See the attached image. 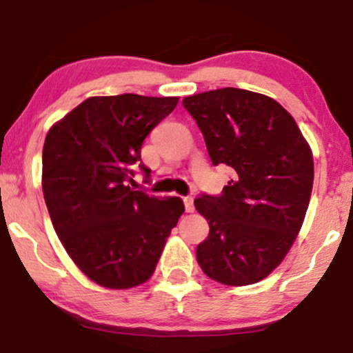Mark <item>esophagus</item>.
<instances>
[{"mask_svg": "<svg viewBox=\"0 0 353 353\" xmlns=\"http://www.w3.org/2000/svg\"><path fill=\"white\" fill-rule=\"evenodd\" d=\"M185 212H194V199L192 197H184Z\"/></svg>", "mask_w": 353, "mask_h": 353, "instance_id": "1", "label": "esophagus"}]
</instances>
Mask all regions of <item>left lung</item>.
Wrapping results in <instances>:
<instances>
[{
  "label": "left lung",
  "instance_id": "1",
  "mask_svg": "<svg viewBox=\"0 0 353 353\" xmlns=\"http://www.w3.org/2000/svg\"><path fill=\"white\" fill-rule=\"evenodd\" d=\"M182 104L204 134L212 164L234 171L221 196L194 201L209 222L197 262L225 285L262 281L283 261L305 219L314 184L310 145L294 117L259 92L222 88Z\"/></svg>",
  "mask_w": 353,
  "mask_h": 353
}]
</instances>
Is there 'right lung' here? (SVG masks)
Masks as SVG:
<instances>
[{"label": "right lung", "instance_id": "obj_1", "mask_svg": "<svg viewBox=\"0 0 353 353\" xmlns=\"http://www.w3.org/2000/svg\"><path fill=\"white\" fill-rule=\"evenodd\" d=\"M179 98L94 96L51 125L43 148V194L61 244L81 272L106 289L148 281L171 229L179 197L134 190L132 165L145 136Z\"/></svg>", "mask_w": 353, "mask_h": 353}]
</instances>
